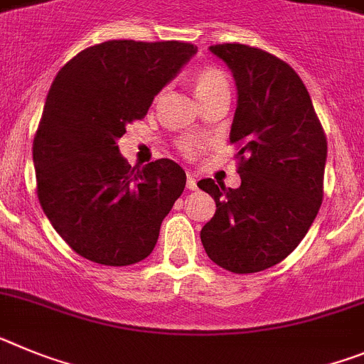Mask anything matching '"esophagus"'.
<instances>
[{"label":"esophagus","mask_w":364,"mask_h":364,"mask_svg":"<svg viewBox=\"0 0 364 364\" xmlns=\"http://www.w3.org/2000/svg\"><path fill=\"white\" fill-rule=\"evenodd\" d=\"M186 188L188 191H196L198 188V179H196V176L192 172L186 173Z\"/></svg>","instance_id":"obj_1"}]
</instances>
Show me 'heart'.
<instances>
[{"mask_svg":"<svg viewBox=\"0 0 364 364\" xmlns=\"http://www.w3.org/2000/svg\"><path fill=\"white\" fill-rule=\"evenodd\" d=\"M192 84H194V91L198 95V99L207 95L208 91L214 90L218 86H223L227 84L225 75L216 68H201L200 71L196 73L194 78H192ZM196 150H198V144L194 141H183L181 143V151L185 156H194Z\"/></svg>","mask_w":364,"mask_h":364,"instance_id":"1","label":"heart"}]
</instances>
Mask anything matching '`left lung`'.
Returning a JSON list of instances; mask_svg holds the SVG:
<instances>
[{"label":"left lung","mask_w":364,"mask_h":364,"mask_svg":"<svg viewBox=\"0 0 364 364\" xmlns=\"http://www.w3.org/2000/svg\"><path fill=\"white\" fill-rule=\"evenodd\" d=\"M210 50L229 65L238 90L230 143L240 146L242 185L198 183L216 201L201 243L223 269L258 273L291 255L317 216L326 135L291 65L243 43H220Z\"/></svg>","instance_id":"1"}]
</instances>
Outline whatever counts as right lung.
<instances>
[{
    "mask_svg": "<svg viewBox=\"0 0 364 364\" xmlns=\"http://www.w3.org/2000/svg\"><path fill=\"white\" fill-rule=\"evenodd\" d=\"M196 53L176 40H109L78 53L50 84L33 143L38 200L80 257L119 267L156 247L186 173L170 159L132 168L117 141Z\"/></svg>",
    "mask_w": 364,
    "mask_h": 364,
    "instance_id": "1",
    "label": "right lung"
}]
</instances>
